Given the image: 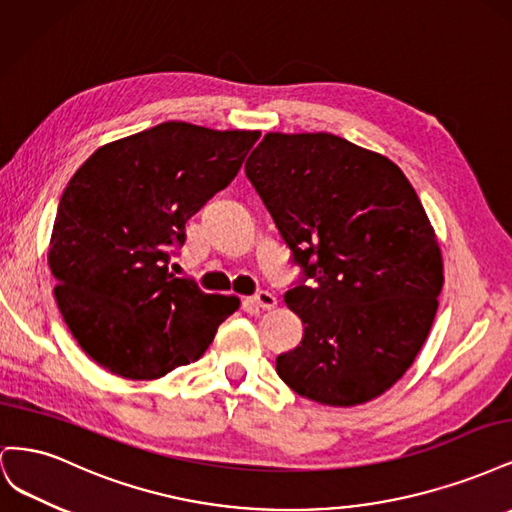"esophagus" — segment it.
<instances>
[{
	"mask_svg": "<svg viewBox=\"0 0 512 512\" xmlns=\"http://www.w3.org/2000/svg\"><path fill=\"white\" fill-rule=\"evenodd\" d=\"M252 303L260 309H273L277 305V299H275V294H271L269 290H260L252 297Z\"/></svg>",
	"mask_w": 512,
	"mask_h": 512,
	"instance_id": "34e87169",
	"label": "esophagus"
}]
</instances>
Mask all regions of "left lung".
<instances>
[{"label": "left lung", "instance_id": "obj_1", "mask_svg": "<svg viewBox=\"0 0 512 512\" xmlns=\"http://www.w3.org/2000/svg\"><path fill=\"white\" fill-rule=\"evenodd\" d=\"M245 175L303 269L284 294L301 346L275 369L294 393L356 406L406 374L438 312L442 254L401 168L342 136L269 132Z\"/></svg>", "mask_w": 512, "mask_h": 512}]
</instances>
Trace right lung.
Here are the masks:
<instances>
[{
  "label": "right lung",
  "instance_id": "right-lung-1",
  "mask_svg": "<svg viewBox=\"0 0 512 512\" xmlns=\"http://www.w3.org/2000/svg\"><path fill=\"white\" fill-rule=\"evenodd\" d=\"M260 138L166 121L100 147L61 194L49 267L70 333L100 367L130 380L198 361L237 297L168 273L185 222L237 177Z\"/></svg>",
  "mask_w": 512,
  "mask_h": 512
}]
</instances>
